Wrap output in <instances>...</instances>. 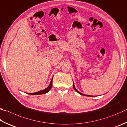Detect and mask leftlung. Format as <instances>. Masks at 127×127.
<instances>
[{
	"instance_id": "1",
	"label": "left lung",
	"mask_w": 127,
	"mask_h": 127,
	"mask_svg": "<svg viewBox=\"0 0 127 127\" xmlns=\"http://www.w3.org/2000/svg\"><path fill=\"white\" fill-rule=\"evenodd\" d=\"M73 88H74V90H75L76 92H78L79 94H80V95H85V96H91V97H92L91 95H85V94H82V93H81V92H80L78 91V90H76V88H75V85H74V83H73Z\"/></svg>"
}]
</instances>
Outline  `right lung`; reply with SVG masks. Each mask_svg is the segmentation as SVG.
<instances>
[{
  "mask_svg": "<svg viewBox=\"0 0 127 127\" xmlns=\"http://www.w3.org/2000/svg\"><path fill=\"white\" fill-rule=\"evenodd\" d=\"M52 79L53 78H52V80L51 81V82H50L49 86L47 87L46 88H45V90H43L41 91H40L39 92H35V93H28V94L29 95H42V94H45V93H46L48 92L51 89V87H52Z\"/></svg>",
  "mask_w": 127,
  "mask_h": 127,
  "instance_id": "obj_1",
  "label": "right lung"
}]
</instances>
